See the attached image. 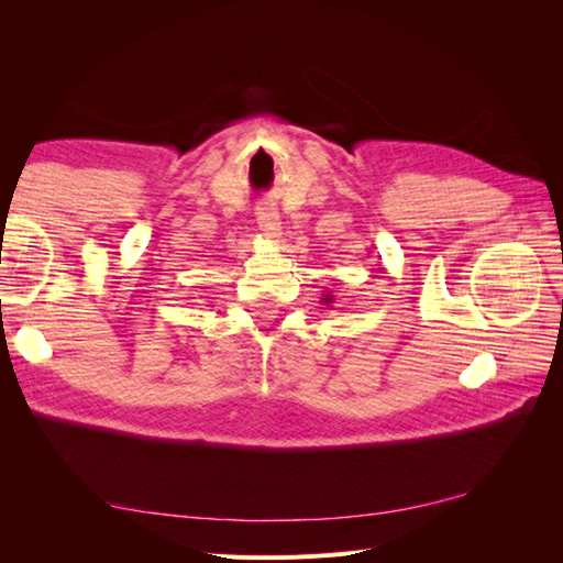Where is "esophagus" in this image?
I'll return each mask as SVG.
<instances>
[{
	"instance_id": "esophagus-1",
	"label": "esophagus",
	"mask_w": 563,
	"mask_h": 563,
	"mask_svg": "<svg viewBox=\"0 0 563 563\" xmlns=\"http://www.w3.org/2000/svg\"><path fill=\"white\" fill-rule=\"evenodd\" d=\"M258 230L263 236H267V240H277L279 236V230H282V223H279V216L275 211L269 209H263L258 213Z\"/></svg>"
}]
</instances>
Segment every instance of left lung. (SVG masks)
Instances as JSON below:
<instances>
[{
  "label": "left lung",
  "instance_id": "8db88e82",
  "mask_svg": "<svg viewBox=\"0 0 563 563\" xmlns=\"http://www.w3.org/2000/svg\"><path fill=\"white\" fill-rule=\"evenodd\" d=\"M321 302H323V305H333V296H331V291H329V294H321Z\"/></svg>",
  "mask_w": 563,
  "mask_h": 563
}]
</instances>
